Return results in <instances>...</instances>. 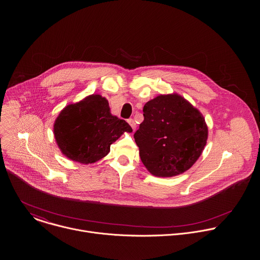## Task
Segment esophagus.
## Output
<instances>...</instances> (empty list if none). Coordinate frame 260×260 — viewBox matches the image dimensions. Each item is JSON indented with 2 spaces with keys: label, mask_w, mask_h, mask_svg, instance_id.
<instances>
[{
  "label": "esophagus",
  "mask_w": 260,
  "mask_h": 260,
  "mask_svg": "<svg viewBox=\"0 0 260 260\" xmlns=\"http://www.w3.org/2000/svg\"><path fill=\"white\" fill-rule=\"evenodd\" d=\"M128 123H129V125L132 127L133 130L136 129V123H135V121H134L133 119H129V120H128Z\"/></svg>",
  "instance_id": "obj_1"
}]
</instances>
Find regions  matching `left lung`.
Wrapping results in <instances>:
<instances>
[{
    "label": "left lung",
    "mask_w": 260,
    "mask_h": 260,
    "mask_svg": "<svg viewBox=\"0 0 260 260\" xmlns=\"http://www.w3.org/2000/svg\"><path fill=\"white\" fill-rule=\"evenodd\" d=\"M143 116L134 138L149 172L172 177L187 171L206 145L208 128L203 115L174 93L148 101Z\"/></svg>",
    "instance_id": "left-lung-1"
}]
</instances>
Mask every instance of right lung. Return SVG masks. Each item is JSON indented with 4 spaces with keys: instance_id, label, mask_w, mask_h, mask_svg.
<instances>
[{
    "instance_id": "add662e5",
    "label": "right lung",
    "mask_w": 260,
    "mask_h": 260,
    "mask_svg": "<svg viewBox=\"0 0 260 260\" xmlns=\"http://www.w3.org/2000/svg\"><path fill=\"white\" fill-rule=\"evenodd\" d=\"M130 125L113 116L106 98L93 94L70 104L60 112L54 124V135L61 152L69 159L91 164L110 152V145Z\"/></svg>"
}]
</instances>
